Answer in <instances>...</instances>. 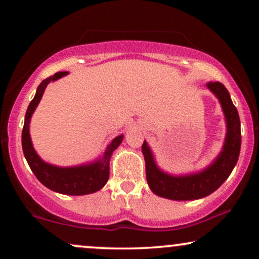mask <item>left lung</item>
I'll use <instances>...</instances> for the list:
<instances>
[{
    "mask_svg": "<svg viewBox=\"0 0 259 259\" xmlns=\"http://www.w3.org/2000/svg\"><path fill=\"white\" fill-rule=\"evenodd\" d=\"M206 87L218 99L225 116L226 136L221 153L201 171L175 176L159 167L153 152L145 140L141 150L146 164L147 183L152 192L159 197L171 200H194L206 197L229 178L238 161L242 144L238 111L224 84L207 82Z\"/></svg>",
    "mask_w": 259,
    "mask_h": 259,
    "instance_id": "1",
    "label": "left lung"
}]
</instances>
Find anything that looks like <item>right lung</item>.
I'll return each instance as SVG.
<instances>
[{
	"mask_svg": "<svg viewBox=\"0 0 259 259\" xmlns=\"http://www.w3.org/2000/svg\"><path fill=\"white\" fill-rule=\"evenodd\" d=\"M67 74H68V72H59L53 76L47 77L38 84L35 97L28 106L26 116H24V125L22 130V150L30 169L46 187L61 194L83 196V194L97 192L106 185L109 178V160H111L113 152L122 143L123 134L115 137L107 145L104 154L97 160L88 162V164L61 167V166L48 164V162L42 160L40 155L35 151L33 143H31L29 133L31 115L36 109L47 84L49 82H53V81L59 80L60 77L66 76Z\"/></svg>",
	"mask_w": 259,
	"mask_h": 259,
	"instance_id": "add662e5",
	"label": "right lung"
}]
</instances>
